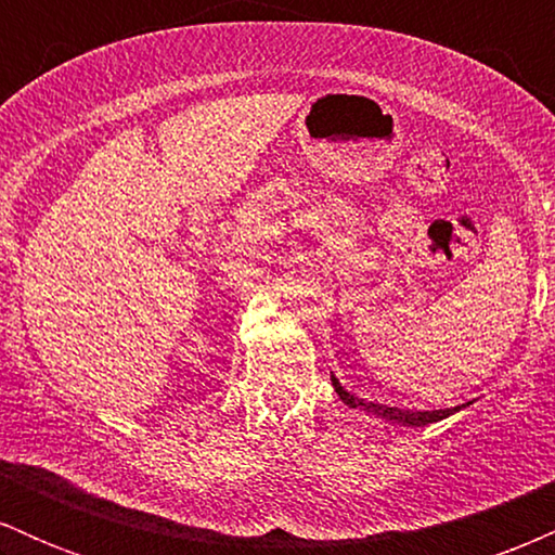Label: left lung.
Segmentation results:
<instances>
[{"instance_id": "8db88e82", "label": "left lung", "mask_w": 555, "mask_h": 555, "mask_svg": "<svg viewBox=\"0 0 555 555\" xmlns=\"http://www.w3.org/2000/svg\"><path fill=\"white\" fill-rule=\"evenodd\" d=\"M331 384H334L336 393H339V399L344 401V404L354 406V410H365V412H373V415L384 417V420H393V423H401V425H415V428H420V425H428V423H438V420L454 415L456 410H462V406H454V410H433V412H415V410H401V406H386V404H375V401H365V399H358L354 393H349L347 388H344L339 380L331 375Z\"/></svg>"}]
</instances>
